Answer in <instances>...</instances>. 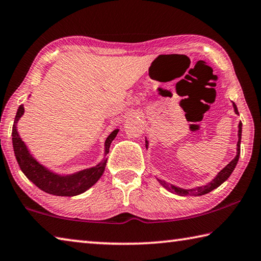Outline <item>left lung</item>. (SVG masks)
I'll return each instance as SVG.
<instances>
[{"mask_svg":"<svg viewBox=\"0 0 261 261\" xmlns=\"http://www.w3.org/2000/svg\"><path fill=\"white\" fill-rule=\"evenodd\" d=\"M233 107H234V112L236 114H239V111H238V107H236L235 102H233ZM239 140H238V147H236V156L235 158L230 161V162L226 165V167L220 170L219 172L217 173V176L213 178L210 182H207L205 185H202V186H197V187H194V188H181V187H178L176 185H172L168 181H165V180L162 179H158V181L162 185V186L169 191L170 193H173V194H178V195H192V196H201V195H204V194L210 193L213 189H216L217 187H219L222 182H225L227 179L229 178V176L231 174V172L234 171V169L236 167V164H238V161L240 159V153H241V138H242V123H239ZM145 143H146V148L148 147V140L147 138L145 139Z\"/></svg>","mask_w":261,"mask_h":261,"instance_id":"obj_1","label":"left lung"}]
</instances>
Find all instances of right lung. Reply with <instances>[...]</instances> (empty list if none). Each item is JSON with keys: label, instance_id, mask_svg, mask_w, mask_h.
<instances>
[{"label": "right lung", "instance_id": "1", "mask_svg": "<svg viewBox=\"0 0 261 261\" xmlns=\"http://www.w3.org/2000/svg\"><path fill=\"white\" fill-rule=\"evenodd\" d=\"M31 97V96H30ZM25 113L23 105H20L17 111L15 123L12 126V145L15 151L16 160L20 167L22 173L31 180V181L51 195L56 196H76L87 192L96 184L105 171L107 158L105 156L110 151L112 141L115 139L118 129H115L107 137L105 140V148H103V159L101 162L91 168H87L73 173H58L40 163L34 156L31 154L30 149L23 143L17 130V124L20 117Z\"/></svg>", "mask_w": 261, "mask_h": 261}]
</instances>
